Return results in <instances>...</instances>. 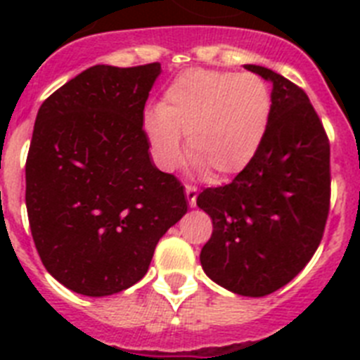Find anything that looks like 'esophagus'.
<instances>
[{"instance_id": "obj_1", "label": "esophagus", "mask_w": 360, "mask_h": 360, "mask_svg": "<svg viewBox=\"0 0 360 360\" xmlns=\"http://www.w3.org/2000/svg\"><path fill=\"white\" fill-rule=\"evenodd\" d=\"M186 196H187V202H189L191 207H195V205H196V196H198V193H196V187L186 186Z\"/></svg>"}]
</instances>
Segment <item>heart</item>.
<instances>
[{"label":"heart","mask_w":360,"mask_h":360,"mask_svg":"<svg viewBox=\"0 0 360 360\" xmlns=\"http://www.w3.org/2000/svg\"><path fill=\"white\" fill-rule=\"evenodd\" d=\"M272 91L256 73L191 68L165 86L158 108L144 113L142 129L153 160L169 171L187 155L209 180L243 171L265 141Z\"/></svg>","instance_id":"heart-1"}]
</instances>
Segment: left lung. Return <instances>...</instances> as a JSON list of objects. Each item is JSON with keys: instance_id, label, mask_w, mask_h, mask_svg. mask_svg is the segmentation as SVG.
I'll return each instance as SVG.
<instances>
[{"instance_id": "obj_1", "label": "left lung", "mask_w": 360, "mask_h": 360, "mask_svg": "<svg viewBox=\"0 0 360 360\" xmlns=\"http://www.w3.org/2000/svg\"><path fill=\"white\" fill-rule=\"evenodd\" d=\"M245 68L272 82V117L254 160L196 198L212 219L200 262L219 287L263 297L292 281L319 247L330 211V142L297 84L265 66Z\"/></svg>"}]
</instances>
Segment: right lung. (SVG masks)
I'll return each instance as SVG.
<instances>
[{
  "label": "right lung",
  "mask_w": 360,
  "mask_h": 360,
  "mask_svg": "<svg viewBox=\"0 0 360 360\" xmlns=\"http://www.w3.org/2000/svg\"><path fill=\"white\" fill-rule=\"evenodd\" d=\"M160 63L97 65L53 91L27 157V211L44 269L70 290L117 294L146 276L187 212L184 186L149 158L144 106Z\"/></svg>",
  "instance_id": "obj_1"
}]
</instances>
